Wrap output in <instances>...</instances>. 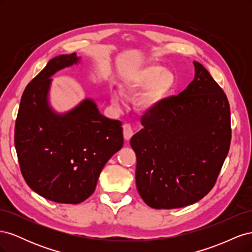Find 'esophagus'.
Listing matches in <instances>:
<instances>
[{
    "instance_id": "1",
    "label": "esophagus",
    "mask_w": 252,
    "mask_h": 252,
    "mask_svg": "<svg viewBox=\"0 0 252 252\" xmlns=\"http://www.w3.org/2000/svg\"><path fill=\"white\" fill-rule=\"evenodd\" d=\"M123 134H124V139L126 141H129L131 139V136L133 135V129L130 126V124L125 123L123 125Z\"/></svg>"
}]
</instances>
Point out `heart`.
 Masks as SVG:
<instances>
[{
	"label": "heart",
	"mask_w": 252,
	"mask_h": 252,
	"mask_svg": "<svg viewBox=\"0 0 252 252\" xmlns=\"http://www.w3.org/2000/svg\"><path fill=\"white\" fill-rule=\"evenodd\" d=\"M174 83V74L169 69L157 65L142 66L126 73L122 81V93L126 96H130L144 88L138 98V106L148 110L161 103L171 93ZM110 100L114 106L123 103V98L117 90L111 91Z\"/></svg>",
	"instance_id": "1"
}]
</instances>
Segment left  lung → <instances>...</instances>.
Listing matches in <instances>:
<instances>
[{"label": "left lung", "instance_id": "1", "mask_svg": "<svg viewBox=\"0 0 252 252\" xmlns=\"http://www.w3.org/2000/svg\"><path fill=\"white\" fill-rule=\"evenodd\" d=\"M193 65L194 80L146 112L144 128L130 140L136 188L151 208H181L203 199L229 151L227 96L201 63Z\"/></svg>", "mask_w": 252, "mask_h": 252}]
</instances>
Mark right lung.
<instances>
[{
  "label": "right lung",
  "instance_id": "right-lung-1",
  "mask_svg": "<svg viewBox=\"0 0 252 252\" xmlns=\"http://www.w3.org/2000/svg\"><path fill=\"white\" fill-rule=\"evenodd\" d=\"M77 53L51 59L23 93L14 145L23 178L56 203L79 204L94 193L108 159L123 147V128L106 118L93 98L64 113L49 104L51 77L80 63Z\"/></svg>",
  "mask_w": 252,
  "mask_h": 252
}]
</instances>
